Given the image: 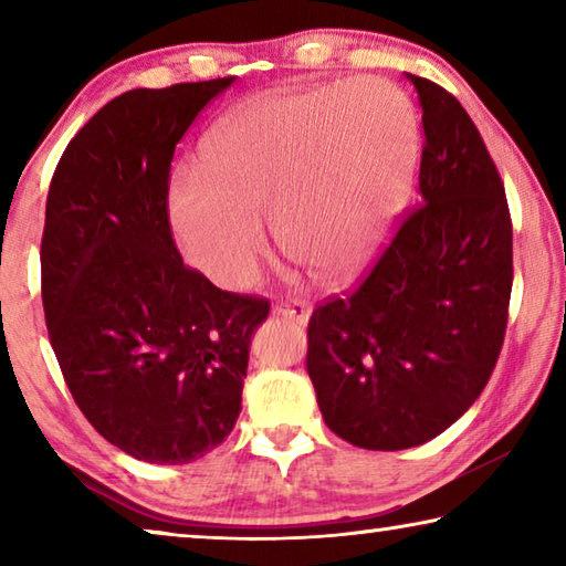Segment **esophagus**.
<instances>
[{"label":"esophagus","instance_id":"obj_1","mask_svg":"<svg viewBox=\"0 0 566 566\" xmlns=\"http://www.w3.org/2000/svg\"><path fill=\"white\" fill-rule=\"evenodd\" d=\"M274 314L276 317L292 319L296 324H306V319H310V306L300 300H282L274 304Z\"/></svg>","mask_w":566,"mask_h":566}]
</instances>
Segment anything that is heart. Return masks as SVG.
<instances>
[{
	"label": "heart",
	"instance_id": "heart-1",
	"mask_svg": "<svg viewBox=\"0 0 566 566\" xmlns=\"http://www.w3.org/2000/svg\"><path fill=\"white\" fill-rule=\"evenodd\" d=\"M415 167V109L387 82L262 94L209 134V180L179 171L169 224L181 254L227 290H247L260 274L262 219L290 260L339 276L387 237Z\"/></svg>",
	"mask_w": 566,
	"mask_h": 566
}]
</instances>
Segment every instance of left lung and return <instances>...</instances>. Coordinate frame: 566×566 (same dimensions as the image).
Returning <instances> with one entry per match:
<instances>
[{"label":"left lung","instance_id":"obj_1","mask_svg":"<svg viewBox=\"0 0 566 566\" xmlns=\"http://www.w3.org/2000/svg\"><path fill=\"white\" fill-rule=\"evenodd\" d=\"M421 104V205L367 280L312 312L306 371L322 417L375 452L424 444L482 395L512 294V219L474 122L444 87L407 74Z\"/></svg>","mask_w":566,"mask_h":566}]
</instances>
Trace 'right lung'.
<instances>
[{"instance_id":"right-lung-1","label":"right lung","mask_w":566,"mask_h":566,"mask_svg":"<svg viewBox=\"0 0 566 566\" xmlns=\"http://www.w3.org/2000/svg\"><path fill=\"white\" fill-rule=\"evenodd\" d=\"M234 76L132 90L94 114L54 169L42 304L76 407L122 452L187 464L242 411L260 296L181 262L167 197L177 142Z\"/></svg>"}]
</instances>
